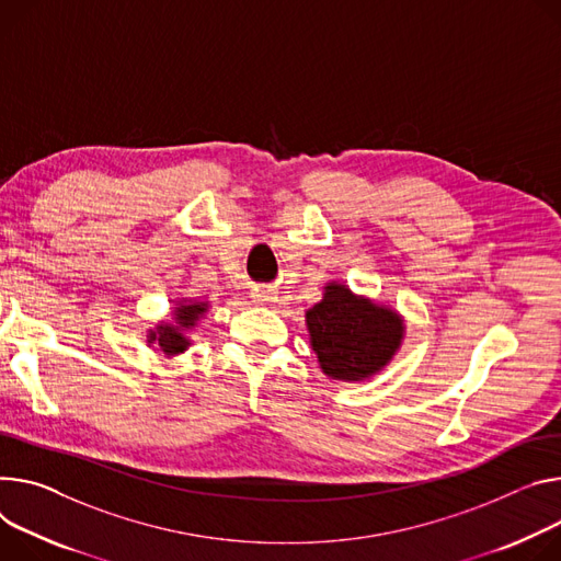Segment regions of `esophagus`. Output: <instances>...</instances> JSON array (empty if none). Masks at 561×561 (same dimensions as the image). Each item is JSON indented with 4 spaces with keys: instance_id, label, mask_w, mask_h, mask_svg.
Instances as JSON below:
<instances>
[{
    "instance_id": "34e87169",
    "label": "esophagus",
    "mask_w": 561,
    "mask_h": 561,
    "mask_svg": "<svg viewBox=\"0 0 561 561\" xmlns=\"http://www.w3.org/2000/svg\"><path fill=\"white\" fill-rule=\"evenodd\" d=\"M252 299H254V304H273L277 299V295L273 288H257L252 293Z\"/></svg>"
}]
</instances>
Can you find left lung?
<instances>
[{"instance_id":"obj_1","label":"left lung","mask_w":561,"mask_h":561,"mask_svg":"<svg viewBox=\"0 0 561 561\" xmlns=\"http://www.w3.org/2000/svg\"><path fill=\"white\" fill-rule=\"evenodd\" d=\"M307 329L322 374L342 382L380 374L404 337V320L396 309L337 282L327 284L322 299L307 311Z\"/></svg>"}]
</instances>
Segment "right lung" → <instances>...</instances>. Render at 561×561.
I'll return each instance as SVG.
<instances>
[{
  "instance_id": "add662e5",
  "label": "right lung",
  "mask_w": 561,
  "mask_h": 561,
  "mask_svg": "<svg viewBox=\"0 0 561 561\" xmlns=\"http://www.w3.org/2000/svg\"><path fill=\"white\" fill-rule=\"evenodd\" d=\"M208 301H198V299H181L174 311H172V320L170 322H161L154 329L147 331V344L157 346L154 351L168 355H179L183 351H187V346L192 344L190 340V331L196 327V322L208 313Z\"/></svg>"
}]
</instances>
